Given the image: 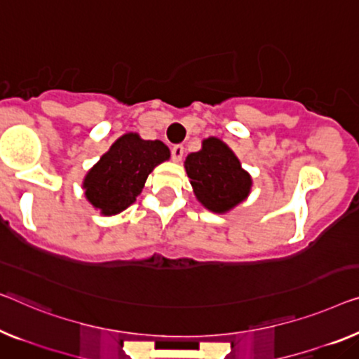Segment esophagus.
<instances>
[{"mask_svg":"<svg viewBox=\"0 0 359 359\" xmlns=\"http://www.w3.org/2000/svg\"><path fill=\"white\" fill-rule=\"evenodd\" d=\"M170 156H172L174 161H180L182 156H184V145H174L170 148Z\"/></svg>","mask_w":359,"mask_h":359,"instance_id":"obj_1","label":"esophagus"}]
</instances>
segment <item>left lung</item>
I'll return each mask as SVG.
<instances>
[{
    "mask_svg": "<svg viewBox=\"0 0 359 359\" xmlns=\"http://www.w3.org/2000/svg\"><path fill=\"white\" fill-rule=\"evenodd\" d=\"M185 169L196 198L210 211L226 212L250 194V175L240 168L232 149L219 138H208L200 151L190 153Z\"/></svg>",
    "mask_w": 359,
    "mask_h": 359,
    "instance_id": "obj_1",
    "label": "left lung"
}]
</instances>
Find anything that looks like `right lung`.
Listing matches in <instances>:
<instances>
[{"label":"right lung","instance_id":"obj_1","mask_svg":"<svg viewBox=\"0 0 359 359\" xmlns=\"http://www.w3.org/2000/svg\"><path fill=\"white\" fill-rule=\"evenodd\" d=\"M165 159L169 148L163 142L126 133L87 174L85 196L104 216L124 211L140 195L148 174Z\"/></svg>","mask_w":359,"mask_h":359}]
</instances>
